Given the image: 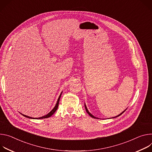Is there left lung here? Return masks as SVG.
<instances>
[{"instance_id":"obj_1","label":"left lung","mask_w":152,"mask_h":152,"mask_svg":"<svg viewBox=\"0 0 152 152\" xmlns=\"http://www.w3.org/2000/svg\"><path fill=\"white\" fill-rule=\"evenodd\" d=\"M85 106L86 111L87 112V113H88V114H89V115H90V116H91L92 118H96V119H99V118H96V117L94 116L93 115H92V114H91V113H90V112H89V110H88V108H87V107H86V106L85 103ZM126 110V109H125V110H124L123 112H121V113L120 114H119L118 115H117V116H115V117H113V118H116V117H118V116H120V115H121L122 113H124V112H125V110Z\"/></svg>"}]
</instances>
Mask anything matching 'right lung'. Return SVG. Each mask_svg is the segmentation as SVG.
<instances>
[{
	"instance_id": "right-lung-1",
	"label": "right lung",
	"mask_w": 152,
	"mask_h": 152,
	"mask_svg": "<svg viewBox=\"0 0 152 152\" xmlns=\"http://www.w3.org/2000/svg\"><path fill=\"white\" fill-rule=\"evenodd\" d=\"M62 92H61V93L60 94V96H59V97H58V99H57V103H56L55 107L52 109L51 111H50V112H49L47 115H45V116H42V117H39V118H32V117H30V116H26V115H23V114H22V113H21L23 116H24L25 117L28 118H30V119H36V120L47 118H49V117H50V116H51L55 113V112L57 110V108H58V103H59V101H60V97H61V95Z\"/></svg>"
}]
</instances>
